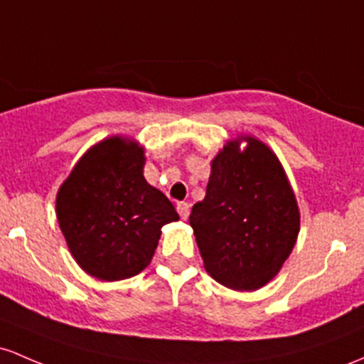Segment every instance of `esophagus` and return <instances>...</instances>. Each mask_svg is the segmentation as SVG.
<instances>
[{"mask_svg":"<svg viewBox=\"0 0 364 364\" xmlns=\"http://www.w3.org/2000/svg\"><path fill=\"white\" fill-rule=\"evenodd\" d=\"M176 209H178V214L181 215V219H186L190 215V205L186 202H179Z\"/></svg>","mask_w":364,"mask_h":364,"instance_id":"esophagus-1","label":"esophagus"}]
</instances>
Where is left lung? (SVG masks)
I'll return each mask as SVG.
<instances>
[{
    "instance_id": "1",
    "label": "left lung",
    "mask_w": 364,
    "mask_h": 364,
    "mask_svg": "<svg viewBox=\"0 0 364 364\" xmlns=\"http://www.w3.org/2000/svg\"><path fill=\"white\" fill-rule=\"evenodd\" d=\"M190 225L205 271L221 285L257 290L277 277L297 240L301 214L269 146L252 136L228 141L210 164L205 198L191 209Z\"/></svg>"
}]
</instances>
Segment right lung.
<instances>
[{"label": "right lung", "mask_w": 364, "mask_h": 364, "mask_svg": "<svg viewBox=\"0 0 364 364\" xmlns=\"http://www.w3.org/2000/svg\"><path fill=\"white\" fill-rule=\"evenodd\" d=\"M145 151L112 136L79 159L57 193V219L75 262L91 277L117 282L141 273L161 230L178 221L174 205L143 176Z\"/></svg>", "instance_id": "1"}]
</instances>
